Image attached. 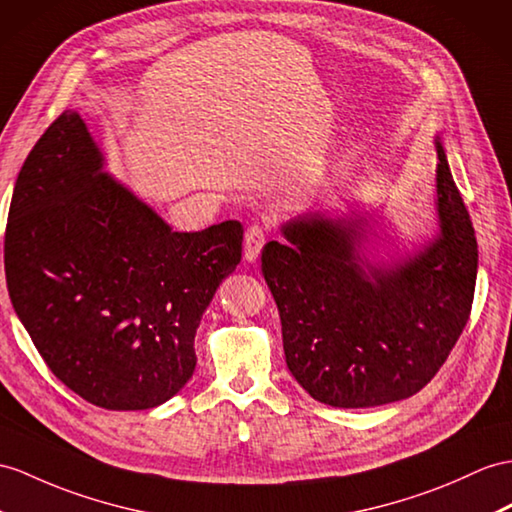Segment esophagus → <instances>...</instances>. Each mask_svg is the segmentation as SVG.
<instances>
[{
	"mask_svg": "<svg viewBox=\"0 0 512 512\" xmlns=\"http://www.w3.org/2000/svg\"><path fill=\"white\" fill-rule=\"evenodd\" d=\"M269 236V230L260 223H254L245 230V258L247 260H256L260 256V249H263L265 241Z\"/></svg>",
	"mask_w": 512,
	"mask_h": 512,
	"instance_id": "1",
	"label": "esophagus"
}]
</instances>
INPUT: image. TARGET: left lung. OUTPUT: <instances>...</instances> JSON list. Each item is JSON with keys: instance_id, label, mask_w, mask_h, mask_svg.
Listing matches in <instances>:
<instances>
[{"instance_id": "obj_1", "label": "left lung", "mask_w": 512, "mask_h": 512, "mask_svg": "<svg viewBox=\"0 0 512 512\" xmlns=\"http://www.w3.org/2000/svg\"><path fill=\"white\" fill-rule=\"evenodd\" d=\"M436 154L441 234L408 263L367 276L356 263L352 223L321 217L289 223V243L263 247L286 365L321 404L369 408L406 400L436 376L463 334L478 243L439 141Z\"/></svg>"}]
</instances>
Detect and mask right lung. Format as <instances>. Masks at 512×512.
<instances>
[{"label": "right lung", "mask_w": 512, "mask_h": 512, "mask_svg": "<svg viewBox=\"0 0 512 512\" xmlns=\"http://www.w3.org/2000/svg\"><path fill=\"white\" fill-rule=\"evenodd\" d=\"M243 228L173 232L102 173L78 112L19 171L4 236L10 302L54 376L106 410H145L195 371V330L241 263Z\"/></svg>", "instance_id": "1"}]
</instances>
